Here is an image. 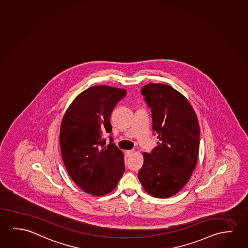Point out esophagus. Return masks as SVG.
Here are the masks:
<instances>
[{"instance_id": "1", "label": "esophagus", "mask_w": 248, "mask_h": 248, "mask_svg": "<svg viewBox=\"0 0 248 248\" xmlns=\"http://www.w3.org/2000/svg\"><path fill=\"white\" fill-rule=\"evenodd\" d=\"M134 153V149H132V150H128V151H126V156H130V155H132Z\"/></svg>"}]
</instances>
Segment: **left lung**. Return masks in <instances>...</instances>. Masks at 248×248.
Instances as JSON below:
<instances>
[{
  "label": "left lung",
  "mask_w": 248,
  "mask_h": 248,
  "mask_svg": "<svg viewBox=\"0 0 248 248\" xmlns=\"http://www.w3.org/2000/svg\"><path fill=\"white\" fill-rule=\"evenodd\" d=\"M141 94L151 109L152 129L158 140L150 153H144L138 177L147 194L170 197L188 182L197 163V116L187 99L169 85L150 83L142 87Z\"/></svg>",
  "instance_id": "obj_1"
}]
</instances>
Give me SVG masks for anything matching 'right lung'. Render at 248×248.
I'll use <instances>...</instances> for the list:
<instances>
[{"mask_svg":"<svg viewBox=\"0 0 248 248\" xmlns=\"http://www.w3.org/2000/svg\"><path fill=\"white\" fill-rule=\"evenodd\" d=\"M126 94L123 89L91 87L76 98L62 119V159L74 183L88 194H109L124 171L122 152L111 136L106 146L103 136L111 134V112Z\"/></svg>","mask_w":248,"mask_h":248,"instance_id":"obj_1","label":"right lung"}]
</instances>
